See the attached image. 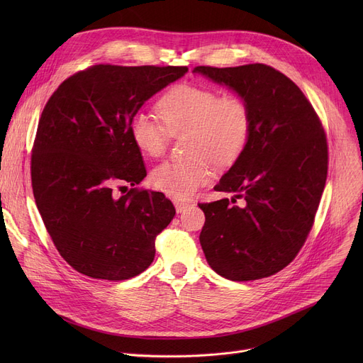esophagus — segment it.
I'll use <instances>...</instances> for the list:
<instances>
[{
	"label": "esophagus",
	"instance_id": "obj_1",
	"mask_svg": "<svg viewBox=\"0 0 363 363\" xmlns=\"http://www.w3.org/2000/svg\"><path fill=\"white\" fill-rule=\"evenodd\" d=\"M188 206H189V203H188V201H179V200H177V201H175V208H177V212H178V213L184 212Z\"/></svg>",
	"mask_w": 363,
	"mask_h": 363
}]
</instances>
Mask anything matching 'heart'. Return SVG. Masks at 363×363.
I'll use <instances>...</instances> for the list:
<instances>
[{"label":"heart","mask_w":363,"mask_h":363,"mask_svg":"<svg viewBox=\"0 0 363 363\" xmlns=\"http://www.w3.org/2000/svg\"><path fill=\"white\" fill-rule=\"evenodd\" d=\"M156 116L138 111L129 123L130 138L147 157H160L169 135L188 132L185 160L164 162L151 170L150 182L174 199H188L212 177L211 162L218 167L234 164L249 143L250 107L235 95H222L211 86L181 84L163 94Z\"/></svg>","instance_id":"heart-1"}]
</instances>
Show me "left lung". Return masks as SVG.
<instances>
[{"instance_id":"8db88e82","label":"left lung","mask_w":363,"mask_h":363,"mask_svg":"<svg viewBox=\"0 0 363 363\" xmlns=\"http://www.w3.org/2000/svg\"><path fill=\"white\" fill-rule=\"evenodd\" d=\"M193 72L233 89L252 113L249 143L215 186L244 206L228 199L199 204L206 260L231 281L271 277L297 256L312 230L327 181L325 132L301 89L271 66Z\"/></svg>"}]
</instances>
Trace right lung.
<instances>
[{
  "label": "right lung",
  "mask_w": 363,
  "mask_h": 363,
  "mask_svg": "<svg viewBox=\"0 0 363 363\" xmlns=\"http://www.w3.org/2000/svg\"><path fill=\"white\" fill-rule=\"evenodd\" d=\"M186 72L95 65L70 76L45 104L32 150L33 197L55 249L78 272L123 281L155 260L174 204L157 191L130 188L116 197L113 188L147 177L130 119Z\"/></svg>",
  "instance_id": "right-lung-1"
}]
</instances>
